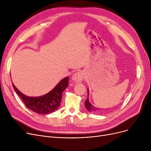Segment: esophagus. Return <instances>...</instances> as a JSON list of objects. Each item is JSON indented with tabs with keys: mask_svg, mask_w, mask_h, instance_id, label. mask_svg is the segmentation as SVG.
Instances as JSON below:
<instances>
[{
	"mask_svg": "<svg viewBox=\"0 0 151 151\" xmlns=\"http://www.w3.org/2000/svg\"><path fill=\"white\" fill-rule=\"evenodd\" d=\"M84 78V73L83 71H78L75 73L71 78V80L75 83L81 82Z\"/></svg>",
	"mask_w": 151,
	"mask_h": 151,
	"instance_id": "obj_1",
	"label": "esophagus"
}]
</instances>
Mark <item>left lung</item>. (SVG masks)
Returning <instances> with one entry per match:
<instances>
[{
    "label": "left lung",
    "mask_w": 151,
    "mask_h": 151,
    "mask_svg": "<svg viewBox=\"0 0 151 151\" xmlns=\"http://www.w3.org/2000/svg\"><path fill=\"white\" fill-rule=\"evenodd\" d=\"M88 99L86 100V101L84 102V105H85V107L86 108V109H88L89 111L92 112V113H102L104 112L105 111V109L104 108H99L98 107H96L93 106L89 101V89H88Z\"/></svg>",
    "instance_id": "obj_1"
}]
</instances>
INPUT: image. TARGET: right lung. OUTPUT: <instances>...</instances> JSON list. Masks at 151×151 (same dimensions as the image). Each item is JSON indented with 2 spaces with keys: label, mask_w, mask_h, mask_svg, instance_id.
Masks as SVG:
<instances>
[{
  "label": "right lung",
  "mask_w": 151,
  "mask_h": 151,
  "mask_svg": "<svg viewBox=\"0 0 151 151\" xmlns=\"http://www.w3.org/2000/svg\"><path fill=\"white\" fill-rule=\"evenodd\" d=\"M68 77L64 78L49 92L38 97L27 96L19 91L13 83L12 85L14 91L28 109L39 114H46L55 111L60 106L62 92L68 87Z\"/></svg>",
  "instance_id": "obj_1"
}]
</instances>
